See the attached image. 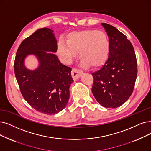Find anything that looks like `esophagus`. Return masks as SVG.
<instances>
[{"label":"esophagus","mask_w":151,"mask_h":151,"mask_svg":"<svg viewBox=\"0 0 151 151\" xmlns=\"http://www.w3.org/2000/svg\"><path fill=\"white\" fill-rule=\"evenodd\" d=\"M82 73H83L82 71L76 68H73L71 71V76L74 80H77L78 79L79 77L81 75Z\"/></svg>","instance_id":"esophagus-1"}]
</instances>
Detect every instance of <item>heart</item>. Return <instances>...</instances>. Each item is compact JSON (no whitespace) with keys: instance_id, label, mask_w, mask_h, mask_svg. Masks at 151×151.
Wrapping results in <instances>:
<instances>
[{"instance_id":"obj_1","label":"heart","mask_w":151,"mask_h":151,"mask_svg":"<svg viewBox=\"0 0 151 151\" xmlns=\"http://www.w3.org/2000/svg\"><path fill=\"white\" fill-rule=\"evenodd\" d=\"M66 43H58L57 54L65 64H70L78 52L83 66L97 68L107 60L110 43L107 35L96 30L75 31L67 35Z\"/></svg>"}]
</instances>
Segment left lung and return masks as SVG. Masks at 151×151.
Segmentation results:
<instances>
[{
	"label": "left lung",
	"mask_w": 151,
	"mask_h": 151,
	"mask_svg": "<svg viewBox=\"0 0 151 151\" xmlns=\"http://www.w3.org/2000/svg\"><path fill=\"white\" fill-rule=\"evenodd\" d=\"M109 37L108 58L100 70L92 73V93L105 108H116L132 93L137 74L136 54L131 42L114 27L102 23Z\"/></svg>",
	"instance_id": "obj_1"
}]
</instances>
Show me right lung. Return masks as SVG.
Listing matches in <instances>:
<instances>
[{
	"label": "right lung",
	"mask_w": 151,
	"mask_h": 151,
	"mask_svg": "<svg viewBox=\"0 0 151 151\" xmlns=\"http://www.w3.org/2000/svg\"><path fill=\"white\" fill-rule=\"evenodd\" d=\"M53 31L38 29L21 43L17 51L14 71L25 101L39 112L54 114L62 111L70 98L73 82L71 68L61 63L57 56V41ZM35 55L39 63L34 70L27 69L24 59Z\"/></svg>",
	"instance_id": "right-lung-1"
}]
</instances>
